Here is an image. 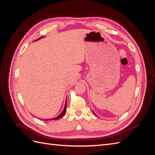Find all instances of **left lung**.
Masks as SVG:
<instances>
[{"mask_svg":"<svg viewBox=\"0 0 155 155\" xmlns=\"http://www.w3.org/2000/svg\"><path fill=\"white\" fill-rule=\"evenodd\" d=\"M94 114H95V113H94Z\"/></svg>","mask_w":155,"mask_h":155,"instance_id":"1","label":"left lung"}]
</instances>
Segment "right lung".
<instances>
[{
	"instance_id": "1",
	"label": "right lung",
	"mask_w": 155,
	"mask_h": 155,
	"mask_svg": "<svg viewBox=\"0 0 155 155\" xmlns=\"http://www.w3.org/2000/svg\"><path fill=\"white\" fill-rule=\"evenodd\" d=\"M41 38H42V37H41ZM41 39V38H39V39H37V40H39V39ZM66 110H67V100H66V103H65L64 108V109H63V112H61V113L59 116H58L57 117H55V118H52V119H50V120H58V119L61 118V117H63V116L64 115L65 112H66Z\"/></svg>"
}]
</instances>
